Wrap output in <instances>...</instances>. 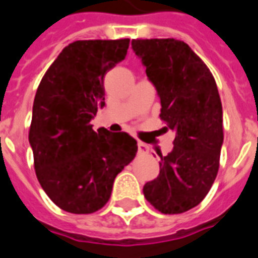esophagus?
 <instances>
[{"mask_svg":"<svg viewBox=\"0 0 258 258\" xmlns=\"http://www.w3.org/2000/svg\"><path fill=\"white\" fill-rule=\"evenodd\" d=\"M138 150L141 154H146L149 153V146L144 142H138Z\"/></svg>","mask_w":258,"mask_h":258,"instance_id":"34e87169","label":"esophagus"}]
</instances>
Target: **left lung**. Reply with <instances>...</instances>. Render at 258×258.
Wrapping results in <instances>:
<instances>
[{"instance_id": "left-lung-1", "label": "left lung", "mask_w": 258, "mask_h": 258, "mask_svg": "<svg viewBox=\"0 0 258 258\" xmlns=\"http://www.w3.org/2000/svg\"><path fill=\"white\" fill-rule=\"evenodd\" d=\"M161 104L160 117L175 133L173 149L161 156L158 176L144 186L145 198L161 213H183L205 198L219 171L223 109L216 82L183 41L134 39Z\"/></svg>"}]
</instances>
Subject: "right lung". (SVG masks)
I'll return each instance as SVG.
<instances>
[{
    "label": "right lung",
    "instance_id": "add662e5",
    "mask_svg": "<svg viewBox=\"0 0 258 258\" xmlns=\"http://www.w3.org/2000/svg\"><path fill=\"white\" fill-rule=\"evenodd\" d=\"M130 39L76 41L42 78L32 105L28 141L47 197L62 211L87 215L109 201L114 177L134 160L127 133L93 130L105 106L104 76L127 54Z\"/></svg>",
    "mask_w": 258,
    "mask_h": 258
}]
</instances>
